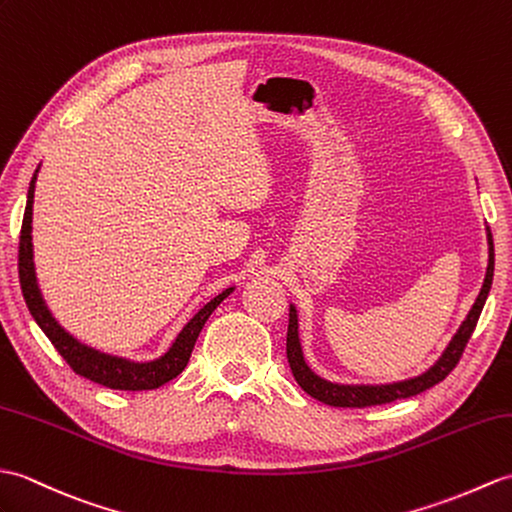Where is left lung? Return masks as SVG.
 Instances as JSON below:
<instances>
[{
  "mask_svg": "<svg viewBox=\"0 0 512 512\" xmlns=\"http://www.w3.org/2000/svg\"><path fill=\"white\" fill-rule=\"evenodd\" d=\"M486 244H489V266H486L484 283L480 288L478 299L471 305L467 318L462 320L454 338L449 340L445 351L438 355V360L425 368L423 373L399 379V382H388V384H338L329 382V379L316 375L310 364L305 362L303 347H301V336H299V314H296V307L290 303V325H288V344H285V353H288V362L292 368V375L307 395L327 403V406L334 408H366V406H379V403H390L397 399H406L412 395H419V392L436 386L438 382L449 375L451 368H454L460 360L462 351H465V344L469 342L475 323L482 314V307L486 303V296L491 292L493 285V268H495V248H493V235L491 229L486 227Z\"/></svg>",
  "mask_w": 512,
  "mask_h": 512,
  "instance_id": "8db88e82",
  "label": "left lung"
}]
</instances>
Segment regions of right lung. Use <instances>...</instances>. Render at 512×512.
<instances>
[{"instance_id":"1","label":"right lung","mask_w":512,"mask_h":512,"mask_svg":"<svg viewBox=\"0 0 512 512\" xmlns=\"http://www.w3.org/2000/svg\"><path fill=\"white\" fill-rule=\"evenodd\" d=\"M39 170L41 165L34 170L30 187H28L26 213H23L21 237H19V281H21L23 299H26L32 318L37 320V325L41 327L43 334L50 338L56 351L63 355L65 362L74 368L80 377H87L91 382L113 388V390H133V392L154 390L163 384H168L170 379L183 373V368L189 362V355L194 351V344L198 340L202 327H205L207 318L235 288L222 290L218 296H213L209 303L202 305L200 310L183 325V329L178 331L170 347L165 349L159 358L139 362V360L122 358V355L104 353L100 349L89 347L85 342H80L78 338L71 336L50 312V307H47L43 292L39 288L37 268H34L32 205H34V187H37Z\"/></svg>"}]
</instances>
